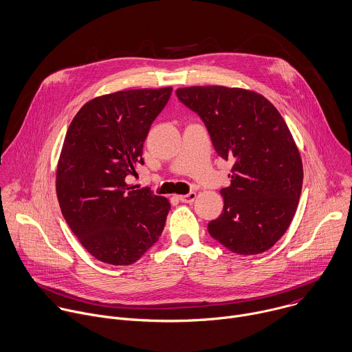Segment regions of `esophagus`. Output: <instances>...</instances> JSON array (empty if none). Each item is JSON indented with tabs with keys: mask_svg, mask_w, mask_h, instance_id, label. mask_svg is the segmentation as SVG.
Returning a JSON list of instances; mask_svg holds the SVG:
<instances>
[{
	"mask_svg": "<svg viewBox=\"0 0 352 352\" xmlns=\"http://www.w3.org/2000/svg\"><path fill=\"white\" fill-rule=\"evenodd\" d=\"M178 199H179L182 203H192V201L196 199V193H195V192H190V193H186V195H181V196H178Z\"/></svg>",
	"mask_w": 352,
	"mask_h": 352,
	"instance_id": "34e87169",
	"label": "esophagus"
}]
</instances>
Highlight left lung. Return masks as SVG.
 I'll return each instance as SVG.
<instances>
[{"label": "left lung", "instance_id": "left-lung-1", "mask_svg": "<svg viewBox=\"0 0 352 352\" xmlns=\"http://www.w3.org/2000/svg\"><path fill=\"white\" fill-rule=\"evenodd\" d=\"M177 96L201 117L218 156L233 163L210 235L236 254L270 250L290 226L302 186L301 156L283 117L245 88L193 85Z\"/></svg>", "mask_w": 352, "mask_h": 352}]
</instances>
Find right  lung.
Segmentation results:
<instances>
[{"instance_id":"1","label":"right lung","mask_w":352,"mask_h":352,"mask_svg":"<svg viewBox=\"0 0 352 352\" xmlns=\"http://www.w3.org/2000/svg\"><path fill=\"white\" fill-rule=\"evenodd\" d=\"M171 91L141 88L96 96L69 126L56 166V196L78 242L102 263L130 265L162 235L170 201L130 185L127 177L144 163V142Z\"/></svg>"}]
</instances>
